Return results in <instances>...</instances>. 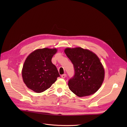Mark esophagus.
Wrapping results in <instances>:
<instances>
[{
  "instance_id": "obj_1",
  "label": "esophagus",
  "mask_w": 127,
  "mask_h": 127,
  "mask_svg": "<svg viewBox=\"0 0 127 127\" xmlns=\"http://www.w3.org/2000/svg\"><path fill=\"white\" fill-rule=\"evenodd\" d=\"M66 77V74H63L61 75V78H65Z\"/></svg>"
}]
</instances>
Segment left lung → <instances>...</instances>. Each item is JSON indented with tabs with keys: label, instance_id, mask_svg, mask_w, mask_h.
Returning <instances> with one entry per match:
<instances>
[{
	"label": "left lung",
	"instance_id": "obj_1",
	"mask_svg": "<svg viewBox=\"0 0 127 127\" xmlns=\"http://www.w3.org/2000/svg\"><path fill=\"white\" fill-rule=\"evenodd\" d=\"M64 52L74 65L75 74L68 81L70 91L79 97L93 94L103 82L104 69L94 53L82 48H66Z\"/></svg>",
	"mask_w": 127,
	"mask_h": 127
}]
</instances>
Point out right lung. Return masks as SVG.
Returning a JSON list of instances; mask_svg holds the SVG:
<instances>
[{
  "label": "right lung",
  "instance_id": "obj_1",
  "mask_svg": "<svg viewBox=\"0 0 127 127\" xmlns=\"http://www.w3.org/2000/svg\"><path fill=\"white\" fill-rule=\"evenodd\" d=\"M57 49H37L26 59L22 69V77L26 86L36 93H41L51 87L60 77L52 58Z\"/></svg>",
  "mask_w": 127,
  "mask_h": 127
}]
</instances>
